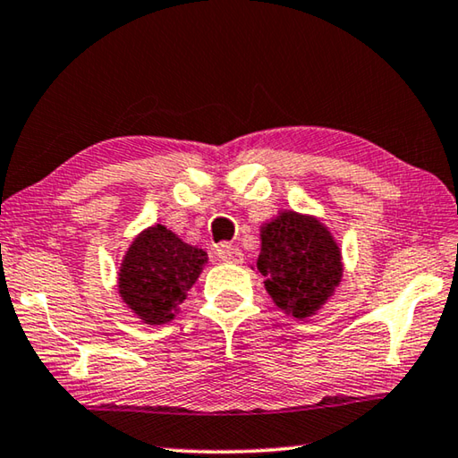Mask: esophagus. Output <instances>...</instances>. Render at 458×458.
<instances>
[{
  "instance_id": "34e87169",
  "label": "esophagus",
  "mask_w": 458,
  "mask_h": 458,
  "mask_svg": "<svg viewBox=\"0 0 458 458\" xmlns=\"http://www.w3.org/2000/svg\"><path fill=\"white\" fill-rule=\"evenodd\" d=\"M216 254L222 262H240L242 260V250L236 246H232L228 242H222L218 248H216Z\"/></svg>"
}]
</instances>
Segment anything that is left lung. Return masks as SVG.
<instances>
[{
	"label": "left lung",
	"instance_id": "8db88e82",
	"mask_svg": "<svg viewBox=\"0 0 458 458\" xmlns=\"http://www.w3.org/2000/svg\"><path fill=\"white\" fill-rule=\"evenodd\" d=\"M270 299L297 319L313 315L341 278L337 244L319 222L283 212L262 226V248L257 259Z\"/></svg>",
	"mask_w": 458,
	"mask_h": 458
}]
</instances>
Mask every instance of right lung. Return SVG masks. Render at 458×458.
Instances as JSON below:
<instances>
[{
  "label": "right lung",
  "mask_w": 458,
  "mask_h": 458,
  "mask_svg": "<svg viewBox=\"0 0 458 458\" xmlns=\"http://www.w3.org/2000/svg\"><path fill=\"white\" fill-rule=\"evenodd\" d=\"M206 260L204 250L182 242L157 224L145 230L125 254L119 273L121 297L143 323L172 321Z\"/></svg>",
  "instance_id": "add662e5"
}]
</instances>
